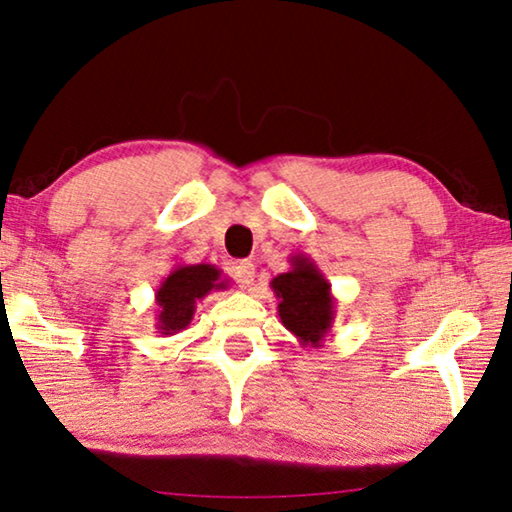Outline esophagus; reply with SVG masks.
<instances>
[{"instance_id":"esophagus-1","label":"esophagus","mask_w":512,"mask_h":512,"mask_svg":"<svg viewBox=\"0 0 512 512\" xmlns=\"http://www.w3.org/2000/svg\"><path fill=\"white\" fill-rule=\"evenodd\" d=\"M234 278L241 287H250L255 282V264L248 262V259H243V262L234 266Z\"/></svg>"}]
</instances>
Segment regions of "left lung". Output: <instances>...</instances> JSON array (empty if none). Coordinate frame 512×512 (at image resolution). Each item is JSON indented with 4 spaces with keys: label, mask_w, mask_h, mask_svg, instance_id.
Returning <instances> with one entry per match:
<instances>
[{
    "label": "left lung",
    "mask_w": 512,
    "mask_h": 512,
    "mask_svg": "<svg viewBox=\"0 0 512 512\" xmlns=\"http://www.w3.org/2000/svg\"><path fill=\"white\" fill-rule=\"evenodd\" d=\"M289 266L292 269L287 273L271 280L280 322L299 340V345L319 349L324 347V338L335 319L331 282L308 255L289 257Z\"/></svg>",
    "instance_id": "left-lung-1"
}]
</instances>
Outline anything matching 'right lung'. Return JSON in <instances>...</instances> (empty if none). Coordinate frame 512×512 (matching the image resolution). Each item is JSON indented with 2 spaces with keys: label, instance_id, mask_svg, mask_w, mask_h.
Masks as SVG:
<instances>
[{
  "label": "right lung",
  "instance_id": "right-lung-1",
  "mask_svg": "<svg viewBox=\"0 0 512 512\" xmlns=\"http://www.w3.org/2000/svg\"><path fill=\"white\" fill-rule=\"evenodd\" d=\"M227 278L213 264H177L156 289V329L160 335H174L193 322L197 301L209 292L227 289Z\"/></svg>",
  "mask_w": 512,
  "mask_h": 512
}]
</instances>
